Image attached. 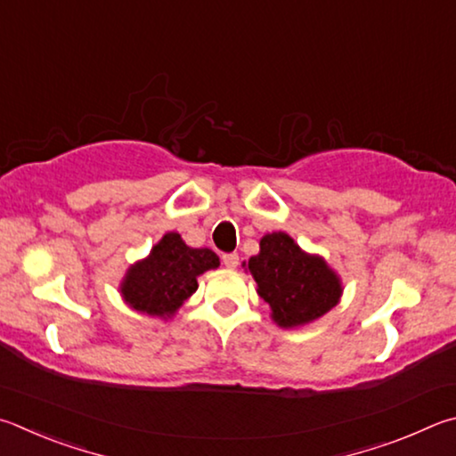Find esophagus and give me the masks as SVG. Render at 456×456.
Returning a JSON list of instances; mask_svg holds the SVG:
<instances>
[{
  "mask_svg": "<svg viewBox=\"0 0 456 456\" xmlns=\"http://www.w3.org/2000/svg\"><path fill=\"white\" fill-rule=\"evenodd\" d=\"M223 265L229 269H235L239 265V255L237 253H225L223 255Z\"/></svg>",
  "mask_w": 456,
  "mask_h": 456,
  "instance_id": "esophagus-1",
  "label": "esophagus"
}]
</instances>
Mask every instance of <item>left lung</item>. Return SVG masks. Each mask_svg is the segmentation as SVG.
<instances>
[{"mask_svg":"<svg viewBox=\"0 0 456 456\" xmlns=\"http://www.w3.org/2000/svg\"><path fill=\"white\" fill-rule=\"evenodd\" d=\"M256 293L269 305L271 319L281 329H301L337 307L343 281L317 253L303 251L285 231L261 237L259 253L243 261Z\"/></svg>","mask_w":456,"mask_h":456,"instance_id":"obj_1","label":"left lung"}]
</instances>
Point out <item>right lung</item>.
Here are the masks:
<instances>
[{
    "instance_id": "obj_1",
    "label": "right lung",
    "mask_w": 456,
    "mask_h": 456,
    "mask_svg": "<svg viewBox=\"0 0 456 456\" xmlns=\"http://www.w3.org/2000/svg\"><path fill=\"white\" fill-rule=\"evenodd\" d=\"M219 256L211 249H193L179 233L169 231L145 259L129 265L119 293L131 309L157 319H173L197 291V277L217 269Z\"/></svg>"
}]
</instances>
